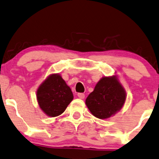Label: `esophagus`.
<instances>
[{
	"label": "esophagus",
	"mask_w": 159,
	"mask_h": 159,
	"mask_svg": "<svg viewBox=\"0 0 159 159\" xmlns=\"http://www.w3.org/2000/svg\"><path fill=\"white\" fill-rule=\"evenodd\" d=\"M77 96H78V97H79L80 99H84V98H85V94H84V93H79L77 94Z\"/></svg>",
	"instance_id": "34e87169"
}]
</instances>
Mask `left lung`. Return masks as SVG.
Segmentation results:
<instances>
[{"instance_id":"obj_1","label":"left lung","mask_w":159,"mask_h":159,"mask_svg":"<svg viewBox=\"0 0 159 159\" xmlns=\"http://www.w3.org/2000/svg\"><path fill=\"white\" fill-rule=\"evenodd\" d=\"M126 92L116 76H103L89 95L85 104L90 112L98 119L110 118L124 105Z\"/></svg>"}]
</instances>
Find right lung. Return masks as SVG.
Instances as JSON below:
<instances>
[{
  "label": "right lung",
  "mask_w": 159,
  "mask_h": 159,
  "mask_svg": "<svg viewBox=\"0 0 159 159\" xmlns=\"http://www.w3.org/2000/svg\"><path fill=\"white\" fill-rule=\"evenodd\" d=\"M73 99V93L70 87L58 74L48 76L37 91L39 106L51 117L62 114Z\"/></svg>",
  "instance_id": "right-lung-1"
}]
</instances>
